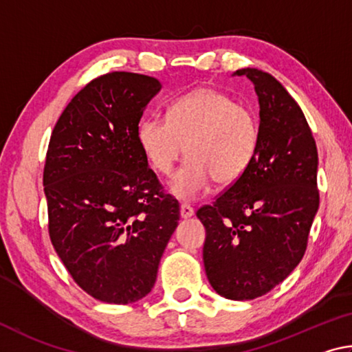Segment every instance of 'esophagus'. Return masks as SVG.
Here are the masks:
<instances>
[{
  "mask_svg": "<svg viewBox=\"0 0 352 352\" xmlns=\"http://www.w3.org/2000/svg\"><path fill=\"white\" fill-rule=\"evenodd\" d=\"M180 216L183 219L192 217L194 216V208L190 206V205H188V204H182V206H180Z\"/></svg>",
  "mask_w": 352,
  "mask_h": 352,
  "instance_id": "1",
  "label": "esophagus"
}]
</instances>
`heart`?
Wrapping results in <instances>:
<instances>
[{
    "label": "heart",
    "instance_id": "1",
    "mask_svg": "<svg viewBox=\"0 0 352 352\" xmlns=\"http://www.w3.org/2000/svg\"><path fill=\"white\" fill-rule=\"evenodd\" d=\"M261 138L259 118L248 105L212 87H199L172 100L168 119L151 116L138 127L148 164L170 174L186 148L188 162L172 178V192L195 199L212 180L236 183L254 162Z\"/></svg>",
    "mask_w": 352,
    "mask_h": 352
}]
</instances>
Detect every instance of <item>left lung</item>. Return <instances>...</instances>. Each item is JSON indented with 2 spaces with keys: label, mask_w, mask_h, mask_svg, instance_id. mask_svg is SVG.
<instances>
[{
  "label": "left lung",
  "mask_w": 352,
  "mask_h": 352,
  "mask_svg": "<svg viewBox=\"0 0 352 352\" xmlns=\"http://www.w3.org/2000/svg\"><path fill=\"white\" fill-rule=\"evenodd\" d=\"M236 74L254 83L259 99L258 153L197 217L206 230L208 281L223 298L243 301L269 294L300 264L320 194L317 144L300 105L269 73Z\"/></svg>",
  "instance_id": "left-lung-1"
}]
</instances>
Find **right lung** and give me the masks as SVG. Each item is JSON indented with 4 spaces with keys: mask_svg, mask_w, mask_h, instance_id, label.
Masks as SVG:
<instances>
[{
    "mask_svg": "<svg viewBox=\"0 0 352 352\" xmlns=\"http://www.w3.org/2000/svg\"><path fill=\"white\" fill-rule=\"evenodd\" d=\"M162 83L113 71L87 83L52 130L43 186L58 258L88 295L111 305L144 298L180 220V205L148 168L138 124Z\"/></svg>",
    "mask_w": 352,
    "mask_h": 352,
    "instance_id": "1",
    "label": "right lung"
}]
</instances>
